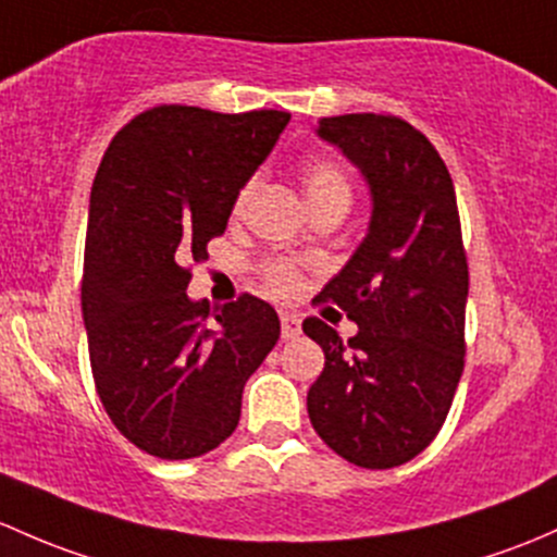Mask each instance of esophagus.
<instances>
[{
  "instance_id": "34e87169",
  "label": "esophagus",
  "mask_w": 557,
  "mask_h": 557,
  "mask_svg": "<svg viewBox=\"0 0 557 557\" xmlns=\"http://www.w3.org/2000/svg\"><path fill=\"white\" fill-rule=\"evenodd\" d=\"M280 327H283L285 342H294L301 336V318L294 312H280Z\"/></svg>"
}]
</instances>
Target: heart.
Wrapping results in <instances>:
<instances>
[{"mask_svg":"<svg viewBox=\"0 0 557 557\" xmlns=\"http://www.w3.org/2000/svg\"><path fill=\"white\" fill-rule=\"evenodd\" d=\"M256 186H259V181L250 178L248 184L239 189L237 200H234V210H237V213H243V210L250 205V200H253ZM301 186H304V197H307L309 208L312 210L325 208V205H347L349 208V202H352V181H349L347 171H344L338 162L325 160V157L309 160L307 165L301 168ZM267 280L272 288L280 290V294H290L298 283L294 267H288V263L283 261L269 263Z\"/></svg>","mask_w":557,"mask_h":557,"instance_id":"b5f03b06","label":"heart"}]
</instances>
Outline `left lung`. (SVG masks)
<instances>
[{
    "instance_id": "obj_1",
    "label": "left lung",
    "mask_w": 557,
    "mask_h": 557,
    "mask_svg": "<svg viewBox=\"0 0 557 557\" xmlns=\"http://www.w3.org/2000/svg\"><path fill=\"white\" fill-rule=\"evenodd\" d=\"M318 136L360 171L371 221L320 294L355 320V336L344 344L323 320H304L325 352L307 411L338 456L389 470L435 441L465 371L470 274L454 181L435 146L397 116H325Z\"/></svg>"
}]
</instances>
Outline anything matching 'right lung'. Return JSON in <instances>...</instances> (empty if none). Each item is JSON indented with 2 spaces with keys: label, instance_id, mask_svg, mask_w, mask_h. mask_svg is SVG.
I'll return each mask as SVG.
<instances>
[{
  "label": "right lung",
  "instance_id": "right-lung-1",
  "mask_svg": "<svg viewBox=\"0 0 557 557\" xmlns=\"http://www.w3.org/2000/svg\"><path fill=\"white\" fill-rule=\"evenodd\" d=\"M288 120L274 109H149L116 133L92 181L82 274L92 379L116 430L157 459L221 446L245 382L280 338L261 298L191 301L186 267L208 259Z\"/></svg>",
  "mask_w": 557,
  "mask_h": 557
}]
</instances>
